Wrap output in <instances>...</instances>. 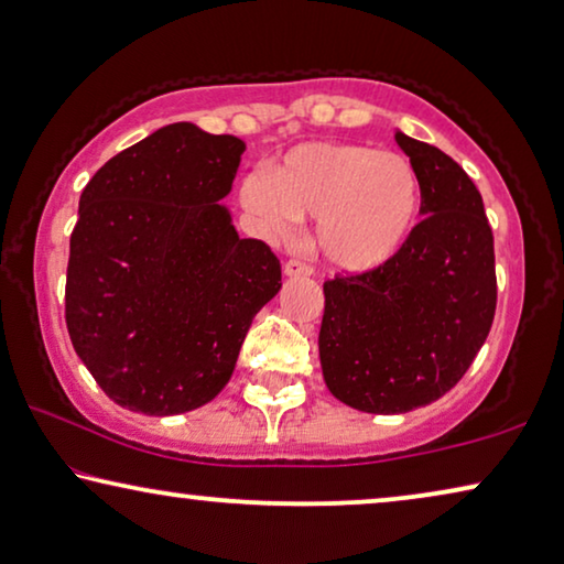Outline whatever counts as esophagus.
Masks as SVG:
<instances>
[{"label": "esophagus", "instance_id": "1", "mask_svg": "<svg viewBox=\"0 0 564 564\" xmlns=\"http://www.w3.org/2000/svg\"><path fill=\"white\" fill-rule=\"evenodd\" d=\"M314 273V268L301 263V260H289V263L283 265V275H289V279H301V275H311Z\"/></svg>", "mask_w": 564, "mask_h": 564}]
</instances>
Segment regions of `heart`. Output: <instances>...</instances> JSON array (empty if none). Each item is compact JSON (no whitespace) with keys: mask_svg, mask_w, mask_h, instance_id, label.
<instances>
[{"mask_svg":"<svg viewBox=\"0 0 564 564\" xmlns=\"http://www.w3.org/2000/svg\"><path fill=\"white\" fill-rule=\"evenodd\" d=\"M240 202L260 232L285 240L296 220H316L314 246L336 273L388 265L415 228L420 182L408 159L344 141H304L268 174L240 184Z\"/></svg>","mask_w":564,"mask_h":564,"instance_id":"1","label":"heart"}]
</instances>
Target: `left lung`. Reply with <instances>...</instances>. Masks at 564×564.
Here are the masks:
<instances>
[{"instance_id":"8db88e82","label":"left lung","mask_w":564,"mask_h":564,"mask_svg":"<svg viewBox=\"0 0 564 564\" xmlns=\"http://www.w3.org/2000/svg\"><path fill=\"white\" fill-rule=\"evenodd\" d=\"M420 182V220L372 273L324 283V382L344 405L400 415L443 398L474 362L497 311L484 199L448 154L394 131Z\"/></svg>"}]
</instances>
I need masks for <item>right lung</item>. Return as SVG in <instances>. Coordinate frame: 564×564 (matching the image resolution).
Listing matches in <instances>:
<instances>
[{"label": "right lung", "instance_id": "1", "mask_svg": "<svg viewBox=\"0 0 564 564\" xmlns=\"http://www.w3.org/2000/svg\"><path fill=\"white\" fill-rule=\"evenodd\" d=\"M246 144L170 123L100 166L70 235L65 324L98 388L131 413L180 415L232 377L253 318L281 291L230 195Z\"/></svg>", "mask_w": 564, "mask_h": 564}]
</instances>
